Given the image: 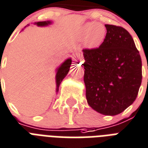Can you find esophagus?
I'll return each mask as SVG.
<instances>
[{
	"mask_svg": "<svg viewBox=\"0 0 148 148\" xmlns=\"http://www.w3.org/2000/svg\"><path fill=\"white\" fill-rule=\"evenodd\" d=\"M73 59H74V61L75 62H79L78 63H81V59H80V57L79 55H74V56H73Z\"/></svg>",
	"mask_w": 148,
	"mask_h": 148,
	"instance_id": "esophagus-1",
	"label": "esophagus"
}]
</instances>
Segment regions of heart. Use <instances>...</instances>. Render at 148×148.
<instances>
[{"label": "heart", "instance_id": "1", "mask_svg": "<svg viewBox=\"0 0 148 148\" xmlns=\"http://www.w3.org/2000/svg\"><path fill=\"white\" fill-rule=\"evenodd\" d=\"M106 35V27L99 22L86 23L79 31V38L84 40L85 46L89 49L99 48L104 42Z\"/></svg>", "mask_w": 148, "mask_h": 148}]
</instances>
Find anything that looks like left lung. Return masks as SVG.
Returning a JSON list of instances; mask_svg holds the SVG:
<instances>
[{
    "mask_svg": "<svg viewBox=\"0 0 148 148\" xmlns=\"http://www.w3.org/2000/svg\"><path fill=\"white\" fill-rule=\"evenodd\" d=\"M106 38L96 49H83L87 103L107 116L134 102L142 79V62L134 39L123 27L105 25Z\"/></svg>",
    "mask_w": 148,
    "mask_h": 148,
    "instance_id": "8db88e82",
    "label": "left lung"
}]
</instances>
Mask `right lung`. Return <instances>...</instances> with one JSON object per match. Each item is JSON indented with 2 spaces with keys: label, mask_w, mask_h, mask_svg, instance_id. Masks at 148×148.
Segmentation results:
<instances>
[{
  "label": "right lung",
  "mask_w": 148,
  "mask_h": 148,
  "mask_svg": "<svg viewBox=\"0 0 148 148\" xmlns=\"http://www.w3.org/2000/svg\"><path fill=\"white\" fill-rule=\"evenodd\" d=\"M51 21H38L35 22L34 25H37L38 27H45V26H49V25L51 24ZM29 26V25H26L25 27ZM23 31V29H22ZM71 64H72V59L71 58H67L66 61L64 62L62 64L61 66L56 69V92H58V87L61 84L62 81L63 79L68 74L69 69H70Z\"/></svg>",
  "instance_id": "obj_1"
}]
</instances>
